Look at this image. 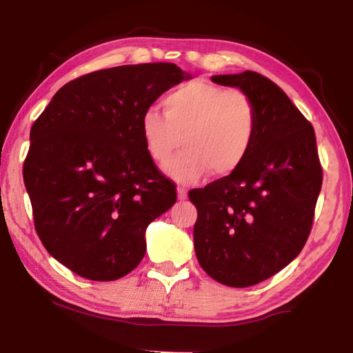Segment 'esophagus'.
Returning <instances> with one entry per match:
<instances>
[{"label":"esophagus","mask_w":353,"mask_h":353,"mask_svg":"<svg viewBox=\"0 0 353 353\" xmlns=\"http://www.w3.org/2000/svg\"><path fill=\"white\" fill-rule=\"evenodd\" d=\"M187 196H188L187 188H185L183 185H179V187H177V198L183 201V199H187Z\"/></svg>","instance_id":"34e87169"}]
</instances>
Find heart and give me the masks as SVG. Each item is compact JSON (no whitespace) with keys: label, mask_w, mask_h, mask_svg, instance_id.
Wrapping results in <instances>:
<instances>
[{"label":"heart","mask_w":353,"mask_h":353,"mask_svg":"<svg viewBox=\"0 0 353 353\" xmlns=\"http://www.w3.org/2000/svg\"><path fill=\"white\" fill-rule=\"evenodd\" d=\"M141 135L155 163L165 165L182 145L187 149L166 166L176 181L191 183L213 170L225 176L248 159L256 135V110L249 94L193 81L165 98V113L149 107Z\"/></svg>","instance_id":"b5f03b06"}]
</instances>
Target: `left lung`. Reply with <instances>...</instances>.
<instances>
[{"instance_id":"obj_1","label":"left lung","mask_w":353,"mask_h":353,"mask_svg":"<svg viewBox=\"0 0 353 353\" xmlns=\"http://www.w3.org/2000/svg\"><path fill=\"white\" fill-rule=\"evenodd\" d=\"M254 101L256 135L244 163L191 190L199 265L216 282L246 288L296 259L312 232L322 187L314 129L277 83L255 71L212 76Z\"/></svg>"}]
</instances>
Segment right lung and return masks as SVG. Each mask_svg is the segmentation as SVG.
<instances>
[{"instance_id": "right-lung-1", "label": "right lung", "mask_w": 353, "mask_h": 353, "mask_svg": "<svg viewBox=\"0 0 353 353\" xmlns=\"http://www.w3.org/2000/svg\"><path fill=\"white\" fill-rule=\"evenodd\" d=\"M190 77L165 62L93 71L65 83L34 121L23 166L34 225L77 276L109 282L135 270L146 227L174 205L176 185L149 157L140 124Z\"/></svg>"}]
</instances>
